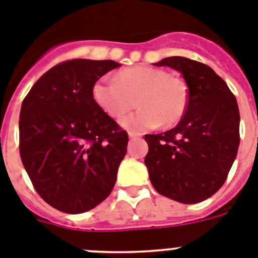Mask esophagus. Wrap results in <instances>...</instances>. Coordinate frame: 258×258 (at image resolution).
Returning a JSON list of instances; mask_svg holds the SVG:
<instances>
[{"instance_id":"1","label":"esophagus","mask_w":258,"mask_h":258,"mask_svg":"<svg viewBox=\"0 0 258 258\" xmlns=\"http://www.w3.org/2000/svg\"><path fill=\"white\" fill-rule=\"evenodd\" d=\"M139 136H140V135L135 134V132H130V134H128V138L130 139H138Z\"/></svg>"}]
</instances>
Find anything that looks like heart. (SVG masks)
I'll list each match as a JSON object with an SVG mask.
<instances>
[{"instance_id": "obj_1", "label": "heart", "mask_w": 258, "mask_h": 258, "mask_svg": "<svg viewBox=\"0 0 258 258\" xmlns=\"http://www.w3.org/2000/svg\"><path fill=\"white\" fill-rule=\"evenodd\" d=\"M97 105L109 117L122 118L136 104L140 108L122 120L131 131H148L178 123L187 108V86L180 77L150 66L119 71L114 80L101 78L92 87Z\"/></svg>"}]
</instances>
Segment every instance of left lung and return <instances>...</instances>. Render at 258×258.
I'll use <instances>...</instances> for the list:
<instances>
[{
	"label": "left lung",
	"mask_w": 258,
	"mask_h": 258,
	"mask_svg": "<svg viewBox=\"0 0 258 258\" xmlns=\"http://www.w3.org/2000/svg\"><path fill=\"white\" fill-rule=\"evenodd\" d=\"M157 67L180 72L187 85V108L172 130L145 135V166L159 194L185 204L212 197L226 181L239 148V108L226 82L212 68L182 56Z\"/></svg>",
	"instance_id": "obj_1"
}]
</instances>
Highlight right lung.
I'll return each instance as SVG.
<instances>
[{
	"label": "right lung",
	"instance_id": "1",
	"mask_svg": "<svg viewBox=\"0 0 258 258\" xmlns=\"http://www.w3.org/2000/svg\"><path fill=\"white\" fill-rule=\"evenodd\" d=\"M118 67L113 60H67L23 100L20 158L38 196L61 212L92 210L114 187L128 135L95 103L92 87Z\"/></svg>",
	"mask_w": 258,
	"mask_h": 258
}]
</instances>
